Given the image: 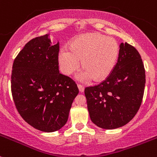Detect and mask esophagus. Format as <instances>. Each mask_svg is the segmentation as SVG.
<instances>
[{
    "label": "esophagus",
    "mask_w": 157,
    "mask_h": 157,
    "mask_svg": "<svg viewBox=\"0 0 157 157\" xmlns=\"http://www.w3.org/2000/svg\"><path fill=\"white\" fill-rule=\"evenodd\" d=\"M77 86H78V89H79V90H80V93H83V91H84V86H82V85H80V84H78L77 85Z\"/></svg>",
    "instance_id": "esophagus-1"
}]
</instances>
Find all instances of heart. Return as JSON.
I'll use <instances>...</instances> for the list:
<instances>
[{"instance_id":"obj_1","label":"heart","mask_w":157,"mask_h":157,"mask_svg":"<svg viewBox=\"0 0 157 157\" xmlns=\"http://www.w3.org/2000/svg\"><path fill=\"white\" fill-rule=\"evenodd\" d=\"M119 56V45L112 37L98 33H88L74 37L67 51L59 54L60 69L65 75H71L80 67L83 71L79 78L82 80L102 82L113 71Z\"/></svg>"}]
</instances>
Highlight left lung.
Here are the masks:
<instances>
[{
  "label": "left lung",
  "mask_w": 157,
  "mask_h": 157,
  "mask_svg": "<svg viewBox=\"0 0 157 157\" xmlns=\"http://www.w3.org/2000/svg\"><path fill=\"white\" fill-rule=\"evenodd\" d=\"M146 83L145 68L137 50L121 43L110 75L85 88L90 117L100 128H118L133 119L140 107Z\"/></svg>",
  "instance_id": "left-lung-1"
}]
</instances>
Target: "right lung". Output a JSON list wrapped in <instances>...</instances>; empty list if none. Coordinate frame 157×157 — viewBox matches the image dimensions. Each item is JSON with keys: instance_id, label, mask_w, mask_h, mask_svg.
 Returning <instances> with one entry per match:
<instances>
[{"instance_id": "add662e5", "label": "right lung", "mask_w": 157, "mask_h": 157, "mask_svg": "<svg viewBox=\"0 0 157 157\" xmlns=\"http://www.w3.org/2000/svg\"><path fill=\"white\" fill-rule=\"evenodd\" d=\"M59 43L48 34L27 42L12 67L11 93L15 106L28 124L43 132L65 125L79 93L75 82L59 73Z\"/></svg>"}]
</instances>
